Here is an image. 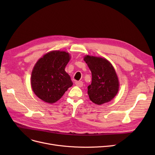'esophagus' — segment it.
Masks as SVG:
<instances>
[{
    "label": "esophagus",
    "mask_w": 155,
    "mask_h": 155,
    "mask_svg": "<svg viewBox=\"0 0 155 155\" xmlns=\"http://www.w3.org/2000/svg\"><path fill=\"white\" fill-rule=\"evenodd\" d=\"M75 85L78 87H82L83 86V82L82 81H78V82H75Z\"/></svg>",
    "instance_id": "esophagus-1"
}]
</instances>
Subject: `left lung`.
Returning <instances> with one entry per match:
<instances>
[{
    "instance_id": "obj_1",
    "label": "left lung",
    "mask_w": 155,
    "mask_h": 155,
    "mask_svg": "<svg viewBox=\"0 0 155 155\" xmlns=\"http://www.w3.org/2000/svg\"><path fill=\"white\" fill-rule=\"evenodd\" d=\"M84 61L92 72V83L88 87L90 100L97 105L112 101L119 90V81L112 63L101 56L85 55Z\"/></svg>"
}]
</instances>
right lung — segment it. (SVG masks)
I'll return each instance as SVG.
<instances>
[{
    "mask_svg": "<svg viewBox=\"0 0 155 155\" xmlns=\"http://www.w3.org/2000/svg\"><path fill=\"white\" fill-rule=\"evenodd\" d=\"M70 58L69 53L54 50L37 61L31 72V85L38 98L49 104L55 103L73 85L64 70Z\"/></svg>",
    "mask_w": 155,
    "mask_h": 155,
    "instance_id": "1",
    "label": "right lung"
}]
</instances>
